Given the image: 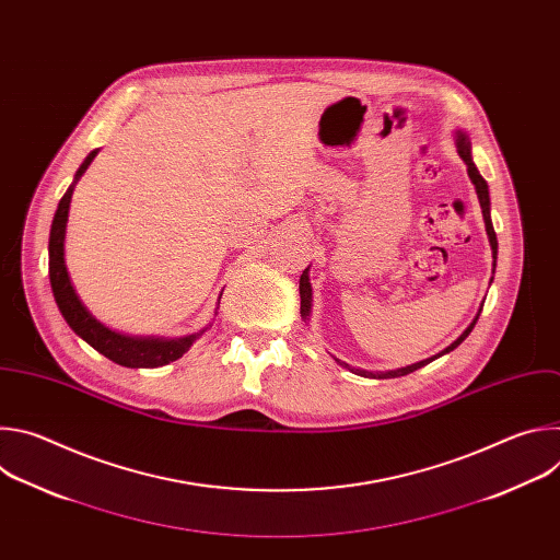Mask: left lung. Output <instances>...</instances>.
Listing matches in <instances>:
<instances>
[{"label":"left lung","mask_w":560,"mask_h":560,"mask_svg":"<svg viewBox=\"0 0 560 560\" xmlns=\"http://www.w3.org/2000/svg\"><path fill=\"white\" fill-rule=\"evenodd\" d=\"M454 143H456V152H458V156L463 159L465 162V166H467V177H469V182L474 184V190H476V197H478V203H481V210H483V221H486V232H488V238H490V248H492V266H494V270H497V255H499V242H497V232H494V225H492V214H490V188H488V182L481 177V173H478V168H476V164H474V159H471V141H469V135L465 132V130H456L454 132ZM494 270H492V275H494ZM494 281V277L490 279V283ZM299 294H301V318L303 322L307 324L310 322V312H312V283H310V266L303 270V275H301V279H299ZM481 310H483V305H481ZM481 310L476 312V316L471 318V324L463 330V335L456 339V341H452L445 350H441L439 354H434V357H430V359H423V361H419V363H412V365H406V368H396V370H387V372H368V370H361V368H352V365H348L346 361H341V359H337V357H332L339 365H343V368H348L350 372H354V374H359V376H365V378H396V376H406V374H410V372H415V370H419V368H423V365H428V363H432L434 359H439V357H443V354H447V352H452L454 348H458L465 339H467V335L474 330V326H476V322H478V314H481Z\"/></svg>","instance_id":"1"}]
</instances>
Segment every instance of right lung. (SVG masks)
I'll list each match as a JSON object with an SVG mask.
<instances>
[{"instance_id":"1","label":"right lung","mask_w":560,"mask_h":560,"mask_svg":"<svg viewBox=\"0 0 560 560\" xmlns=\"http://www.w3.org/2000/svg\"><path fill=\"white\" fill-rule=\"evenodd\" d=\"M97 152H100V148L89 152V156L84 159V164L79 166V171L74 173V179L68 186V190L63 192V197L57 206V212L52 217L50 238H48V275H50L52 296H55V303H57L61 316L66 318V324L70 326V330L79 339H84L89 346H93L106 359H110V361H115L117 365H124V368H162V365H168L171 361H177L179 357H184L190 350V346L208 328H203L195 335H188V337H179V339L132 337V335L117 332V330L108 328L106 324H102L100 318L84 305V301L79 299V294H77V290L70 281L68 268H66L63 242H66V223H68V210H70L72 192H74L77 182L82 179V175L93 164V159L97 156Z\"/></svg>"}]
</instances>
